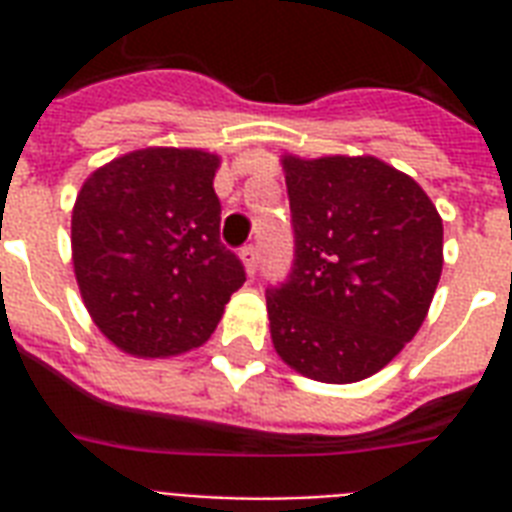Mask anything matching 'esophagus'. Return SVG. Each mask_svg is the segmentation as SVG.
<instances>
[{
    "label": "esophagus",
    "mask_w": 512,
    "mask_h": 512,
    "mask_svg": "<svg viewBox=\"0 0 512 512\" xmlns=\"http://www.w3.org/2000/svg\"><path fill=\"white\" fill-rule=\"evenodd\" d=\"M241 260L247 265V273H255L257 265H260V249L255 244H247V247L241 249Z\"/></svg>",
    "instance_id": "obj_1"
}]
</instances>
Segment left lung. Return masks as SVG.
<instances>
[{
  "mask_svg": "<svg viewBox=\"0 0 512 512\" xmlns=\"http://www.w3.org/2000/svg\"><path fill=\"white\" fill-rule=\"evenodd\" d=\"M284 172L295 260L265 289L273 348L311 380H364L425 321L444 265L441 217L374 156H287Z\"/></svg>",
  "mask_w": 512,
  "mask_h": 512,
  "instance_id": "obj_1",
  "label": "left lung"
}]
</instances>
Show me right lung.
Masks as SVG:
<instances>
[{
	"mask_svg": "<svg viewBox=\"0 0 512 512\" xmlns=\"http://www.w3.org/2000/svg\"><path fill=\"white\" fill-rule=\"evenodd\" d=\"M220 159L143 148L87 177L71 217L79 292L92 321L132 356L199 348L247 273L220 241Z\"/></svg>",
	"mask_w": 512,
	"mask_h": 512,
	"instance_id": "add662e5",
	"label": "right lung"
}]
</instances>
